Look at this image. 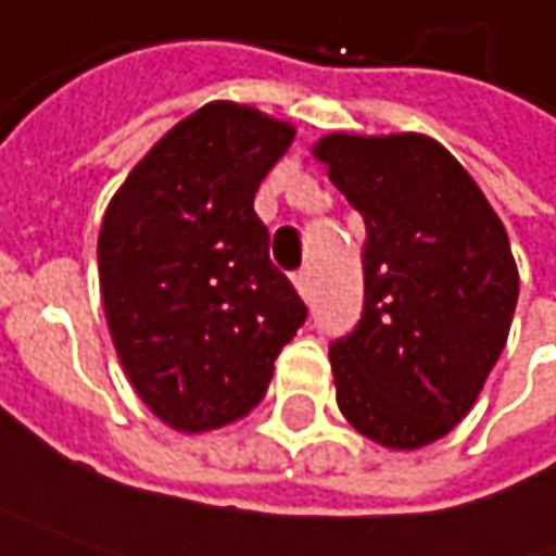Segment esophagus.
<instances>
[{
	"instance_id": "1",
	"label": "esophagus",
	"mask_w": 556,
	"mask_h": 556,
	"mask_svg": "<svg viewBox=\"0 0 556 556\" xmlns=\"http://www.w3.org/2000/svg\"><path fill=\"white\" fill-rule=\"evenodd\" d=\"M294 288H298V294L303 300L313 298V275H309V268H300L298 275H294Z\"/></svg>"
}]
</instances>
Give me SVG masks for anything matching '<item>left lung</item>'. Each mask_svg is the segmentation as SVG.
<instances>
[{
  "label": "left lung",
  "instance_id": "8db88e82",
  "mask_svg": "<svg viewBox=\"0 0 556 556\" xmlns=\"http://www.w3.org/2000/svg\"><path fill=\"white\" fill-rule=\"evenodd\" d=\"M313 157L367 224L364 316L329 348L338 408L386 450L430 446L471 412L509 336L506 227L430 136L332 132Z\"/></svg>",
  "mask_w": 556,
  "mask_h": 556
}]
</instances>
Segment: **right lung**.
<instances>
[{
  "instance_id": "add662e5",
  "label": "right lung",
  "mask_w": 556,
  "mask_h": 556,
  "mask_svg": "<svg viewBox=\"0 0 556 556\" xmlns=\"http://www.w3.org/2000/svg\"><path fill=\"white\" fill-rule=\"evenodd\" d=\"M291 141V123L212 100L141 157L103 212L98 271L113 348L136 395L179 433L250 415L306 319L253 212Z\"/></svg>"
}]
</instances>
